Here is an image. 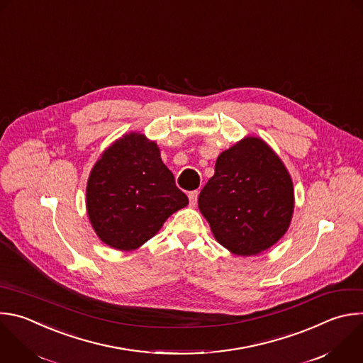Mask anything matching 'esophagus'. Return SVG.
<instances>
[{
    "instance_id": "esophagus-1",
    "label": "esophagus",
    "mask_w": 363,
    "mask_h": 363,
    "mask_svg": "<svg viewBox=\"0 0 363 363\" xmlns=\"http://www.w3.org/2000/svg\"><path fill=\"white\" fill-rule=\"evenodd\" d=\"M198 191H191L189 194H188V198H189V203H191V206H195L196 205V202H198Z\"/></svg>"
}]
</instances>
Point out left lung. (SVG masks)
<instances>
[{"label": "left lung", "mask_w": 363, "mask_h": 363, "mask_svg": "<svg viewBox=\"0 0 363 363\" xmlns=\"http://www.w3.org/2000/svg\"><path fill=\"white\" fill-rule=\"evenodd\" d=\"M198 205L218 242L239 257L275 245L291 225L295 198L288 169L258 137L223 151Z\"/></svg>", "instance_id": "obj_1"}]
</instances>
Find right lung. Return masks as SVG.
Instances as JSON below:
<instances>
[{"instance_id":"add662e5","label":"right lung","mask_w":363,"mask_h":363,"mask_svg":"<svg viewBox=\"0 0 363 363\" xmlns=\"http://www.w3.org/2000/svg\"><path fill=\"white\" fill-rule=\"evenodd\" d=\"M188 205L157 143L130 133L108 147L86 182V212L98 238L118 251L144 245Z\"/></svg>"}]
</instances>
